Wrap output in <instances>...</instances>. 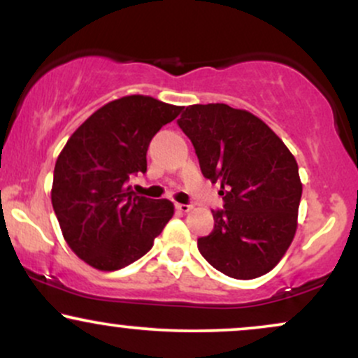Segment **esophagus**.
I'll use <instances>...</instances> for the list:
<instances>
[{"mask_svg":"<svg viewBox=\"0 0 358 358\" xmlns=\"http://www.w3.org/2000/svg\"><path fill=\"white\" fill-rule=\"evenodd\" d=\"M192 205H187V203H176V210L178 212H182V213H187V212H190L192 210Z\"/></svg>","mask_w":358,"mask_h":358,"instance_id":"obj_1","label":"esophagus"}]
</instances>
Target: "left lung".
I'll return each instance as SVG.
<instances>
[{"mask_svg": "<svg viewBox=\"0 0 358 358\" xmlns=\"http://www.w3.org/2000/svg\"><path fill=\"white\" fill-rule=\"evenodd\" d=\"M178 126L205 178L220 185L222 210L199 250L225 276L254 279L281 261L298 227L303 185L298 163L271 127L249 110L193 104Z\"/></svg>", "mask_w": 358, "mask_h": 358, "instance_id": "1", "label": "left lung"}]
</instances>
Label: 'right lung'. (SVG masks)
<instances>
[{
	"instance_id": "1",
	"label": "right lung",
	"mask_w": 358,
	"mask_h": 358,
	"mask_svg": "<svg viewBox=\"0 0 358 358\" xmlns=\"http://www.w3.org/2000/svg\"><path fill=\"white\" fill-rule=\"evenodd\" d=\"M183 108L126 96L77 127L53 170L52 205L69 248L99 271H117L153 248L175 207L138 196L131 175L146 171L150 141Z\"/></svg>"
}]
</instances>
